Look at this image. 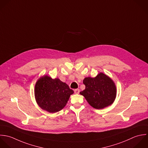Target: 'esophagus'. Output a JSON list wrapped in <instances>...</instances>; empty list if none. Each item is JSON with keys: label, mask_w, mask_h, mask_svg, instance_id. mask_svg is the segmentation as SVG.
<instances>
[{"label": "esophagus", "mask_w": 148, "mask_h": 148, "mask_svg": "<svg viewBox=\"0 0 148 148\" xmlns=\"http://www.w3.org/2000/svg\"><path fill=\"white\" fill-rule=\"evenodd\" d=\"M74 93H75V94H79V89H75V90H74Z\"/></svg>", "instance_id": "obj_1"}]
</instances>
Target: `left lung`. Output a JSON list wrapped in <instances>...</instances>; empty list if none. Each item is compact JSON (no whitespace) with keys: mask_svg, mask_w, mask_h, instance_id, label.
Segmentation results:
<instances>
[{"mask_svg":"<svg viewBox=\"0 0 148 148\" xmlns=\"http://www.w3.org/2000/svg\"><path fill=\"white\" fill-rule=\"evenodd\" d=\"M85 89L80 92L93 108L103 109L111 105L116 96L114 82L107 75L99 73L96 77H86L83 81Z\"/></svg>","mask_w":148,"mask_h":148,"instance_id":"left-lung-1","label":"left lung"}]
</instances>
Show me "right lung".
Listing matches in <instances>:
<instances>
[{
	"label": "right lung",
	"mask_w": 148,
	"mask_h": 148,
	"mask_svg": "<svg viewBox=\"0 0 148 148\" xmlns=\"http://www.w3.org/2000/svg\"><path fill=\"white\" fill-rule=\"evenodd\" d=\"M74 91L58 78L48 75L40 78L35 85L34 96L39 107L50 113L62 110Z\"/></svg>",
	"instance_id": "1"
}]
</instances>
